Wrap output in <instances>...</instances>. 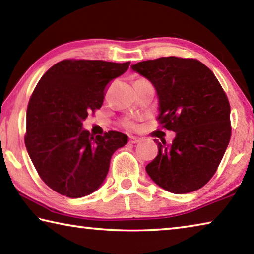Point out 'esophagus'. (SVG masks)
Wrapping results in <instances>:
<instances>
[{"label": "esophagus", "instance_id": "esophagus-1", "mask_svg": "<svg viewBox=\"0 0 254 254\" xmlns=\"http://www.w3.org/2000/svg\"><path fill=\"white\" fill-rule=\"evenodd\" d=\"M140 141H141V140L139 139V137H136V136H130V137H128V142L132 143V144L139 143Z\"/></svg>", "mask_w": 254, "mask_h": 254}]
</instances>
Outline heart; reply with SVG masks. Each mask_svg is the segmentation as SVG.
Returning a JSON list of instances; mask_svg holds the SVG:
<instances>
[{
  "label": "heart",
  "instance_id": "1",
  "mask_svg": "<svg viewBox=\"0 0 254 254\" xmlns=\"http://www.w3.org/2000/svg\"><path fill=\"white\" fill-rule=\"evenodd\" d=\"M137 80H141V79H137ZM124 124H126V126H127V127H133V124H132L131 122H128V121H127Z\"/></svg>",
  "mask_w": 254,
  "mask_h": 254
}]
</instances>
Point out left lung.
<instances>
[{"mask_svg":"<svg viewBox=\"0 0 254 254\" xmlns=\"http://www.w3.org/2000/svg\"><path fill=\"white\" fill-rule=\"evenodd\" d=\"M132 70L156 88L160 123L176 133L158 143L145 167L161 188L187 194L213 177L231 137L230 103L213 71L196 59L162 57L137 63Z\"/></svg>","mask_w":254,"mask_h":254,"instance_id":"left-lung-1","label":"left lung"}]
</instances>
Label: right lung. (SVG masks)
I'll return each instance as SVG.
<instances>
[{"label": "right lung", "mask_w": 254, "mask_h": 254, "mask_svg": "<svg viewBox=\"0 0 254 254\" xmlns=\"http://www.w3.org/2000/svg\"><path fill=\"white\" fill-rule=\"evenodd\" d=\"M128 66L130 62L63 60L34 88L24 142L34 168L55 191L79 198L97 190L112 154L127 143V135L117 131L93 136L83 122L102 106L105 86Z\"/></svg>", "instance_id": "obj_1"}]
</instances>
